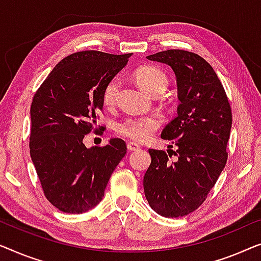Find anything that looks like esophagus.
I'll return each mask as SVG.
<instances>
[{"label": "esophagus", "mask_w": 261, "mask_h": 261, "mask_svg": "<svg viewBox=\"0 0 261 261\" xmlns=\"http://www.w3.org/2000/svg\"><path fill=\"white\" fill-rule=\"evenodd\" d=\"M126 146H127V150H129V151H137V150L141 149V146H139L137 143H135V142H129L126 144Z\"/></svg>", "instance_id": "obj_1"}]
</instances>
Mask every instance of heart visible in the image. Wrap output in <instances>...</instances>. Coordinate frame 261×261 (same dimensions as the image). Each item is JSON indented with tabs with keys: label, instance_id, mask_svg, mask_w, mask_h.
I'll use <instances>...</instances> for the list:
<instances>
[{
	"label": "heart",
	"instance_id": "b5f03b06",
	"mask_svg": "<svg viewBox=\"0 0 261 261\" xmlns=\"http://www.w3.org/2000/svg\"><path fill=\"white\" fill-rule=\"evenodd\" d=\"M136 80L143 90L150 93L159 87L168 85L167 76L161 69L156 67H143L136 72ZM120 86L118 76L112 78L106 84L102 91V102L106 106L115 104ZM161 125V118L156 115L141 117H130L117 125V132L124 137L131 138L137 142H145L152 137Z\"/></svg>",
	"mask_w": 261,
	"mask_h": 261
}]
</instances>
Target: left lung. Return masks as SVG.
<instances>
[{
	"instance_id": "obj_1",
	"label": "left lung",
	"mask_w": 261,
	"mask_h": 261,
	"mask_svg": "<svg viewBox=\"0 0 261 261\" xmlns=\"http://www.w3.org/2000/svg\"><path fill=\"white\" fill-rule=\"evenodd\" d=\"M146 59L170 66L179 105L177 117L161 135L176 146V151L170 149L176 160L171 162L163 150L149 149L151 164L143 179L144 194L160 215L178 218L202 204L225 168L232 111L221 82L203 58L169 49Z\"/></svg>"
}]
</instances>
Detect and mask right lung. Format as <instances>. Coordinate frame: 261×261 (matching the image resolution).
<instances>
[{"label":"right lung","mask_w":261,"mask_h":261,"mask_svg":"<svg viewBox=\"0 0 261 261\" xmlns=\"http://www.w3.org/2000/svg\"><path fill=\"white\" fill-rule=\"evenodd\" d=\"M129 54L84 50L66 57L49 73L31 106V157L47 200L59 211L80 214L100 202L125 142L86 148L97 124L102 91L129 61Z\"/></svg>","instance_id":"1"}]
</instances>
